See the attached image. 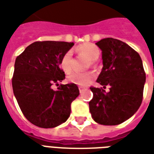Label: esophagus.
Returning a JSON list of instances; mask_svg holds the SVG:
<instances>
[{
  "label": "esophagus",
  "mask_w": 154,
  "mask_h": 154,
  "mask_svg": "<svg viewBox=\"0 0 154 154\" xmlns=\"http://www.w3.org/2000/svg\"><path fill=\"white\" fill-rule=\"evenodd\" d=\"M84 90H85L84 87H82V86H79V91H80V93H82Z\"/></svg>",
  "instance_id": "obj_1"
}]
</instances>
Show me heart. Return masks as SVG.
<instances>
[{"label":"heart","mask_w":154,"mask_h":154,"mask_svg":"<svg viewBox=\"0 0 154 154\" xmlns=\"http://www.w3.org/2000/svg\"><path fill=\"white\" fill-rule=\"evenodd\" d=\"M77 52L85 55L91 61H95L100 56V51L94 44L87 43L83 44L76 48ZM60 66L66 73H69L72 70V53L71 51H67L60 60ZM95 77V74L92 72H74L68 76V80L78 86H88Z\"/></svg>","instance_id":"1"}]
</instances>
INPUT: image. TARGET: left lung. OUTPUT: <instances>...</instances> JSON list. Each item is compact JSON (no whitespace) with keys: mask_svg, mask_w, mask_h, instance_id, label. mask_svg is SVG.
Listing matches in <instances>:
<instances>
[{"mask_svg":"<svg viewBox=\"0 0 154 154\" xmlns=\"http://www.w3.org/2000/svg\"><path fill=\"white\" fill-rule=\"evenodd\" d=\"M102 51L103 68L97 82L109 91L91 86L90 112L96 122L115 126L129 119L143 100L146 75L140 54L130 45L111 37L96 42Z\"/></svg>","mask_w":154,"mask_h":154,"instance_id":"left-lung-1","label":"left lung"}]
</instances>
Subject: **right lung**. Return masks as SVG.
<instances>
[{"label":"right lung","instance_id":"1","mask_svg":"<svg viewBox=\"0 0 154 154\" xmlns=\"http://www.w3.org/2000/svg\"><path fill=\"white\" fill-rule=\"evenodd\" d=\"M73 42L44 41L28 45L17 57L12 77L14 96L24 117L42 128H53L65 122L71 103L79 95L74 83L51 88L65 78L60 67L62 56Z\"/></svg>","mask_w":154,"mask_h":154}]
</instances>
